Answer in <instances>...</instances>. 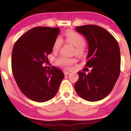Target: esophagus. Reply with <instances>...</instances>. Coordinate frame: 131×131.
Returning <instances> with one entry per match:
<instances>
[{
	"label": "esophagus",
	"mask_w": 131,
	"mask_h": 131,
	"mask_svg": "<svg viewBox=\"0 0 131 131\" xmlns=\"http://www.w3.org/2000/svg\"><path fill=\"white\" fill-rule=\"evenodd\" d=\"M70 71H67V70H64V75H68V74H70Z\"/></svg>",
	"instance_id": "esophagus-1"
}]
</instances>
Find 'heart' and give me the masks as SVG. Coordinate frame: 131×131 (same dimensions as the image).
Listing matches in <instances>:
<instances>
[{
  "mask_svg": "<svg viewBox=\"0 0 131 131\" xmlns=\"http://www.w3.org/2000/svg\"><path fill=\"white\" fill-rule=\"evenodd\" d=\"M65 41L70 43L75 47L74 53L79 56H81L84 53L85 40L82 35L72 30H68L66 33ZM63 44V40L61 38L58 37L55 40L53 44V50L54 51H58L61 49ZM76 63V59L74 58H69L65 56H61L57 59V63L58 65L64 68H70L74 63Z\"/></svg>",
  "mask_w": 131,
  "mask_h": 131,
  "instance_id": "1",
  "label": "heart"
}]
</instances>
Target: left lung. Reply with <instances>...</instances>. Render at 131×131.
Listing matches in <instances>:
<instances>
[{
  "label": "left lung",
  "instance_id": "left-lung-1",
  "mask_svg": "<svg viewBox=\"0 0 131 131\" xmlns=\"http://www.w3.org/2000/svg\"><path fill=\"white\" fill-rule=\"evenodd\" d=\"M76 30L88 41L85 65L91 70L88 74L79 72L74 88L85 101H101L111 93L119 76L121 57L118 43L111 34L97 25L76 27Z\"/></svg>",
  "mask_w": 131,
  "mask_h": 131
}]
</instances>
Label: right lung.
I'll list each match as a JSON object with an SVG mask.
<instances>
[{"label":"right lung","instance_id":"1","mask_svg":"<svg viewBox=\"0 0 131 131\" xmlns=\"http://www.w3.org/2000/svg\"><path fill=\"white\" fill-rule=\"evenodd\" d=\"M59 28L37 27L27 31L15 43L12 54V69L21 91L29 99L43 102L55 96L64 74L42 64L48 61Z\"/></svg>","mask_w":131,"mask_h":131}]
</instances>
